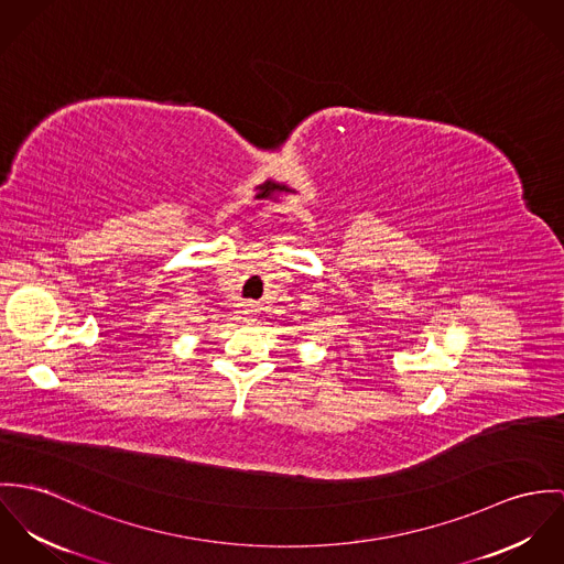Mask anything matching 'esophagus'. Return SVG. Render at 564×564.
I'll return each instance as SVG.
<instances>
[{
    "mask_svg": "<svg viewBox=\"0 0 564 564\" xmlns=\"http://www.w3.org/2000/svg\"><path fill=\"white\" fill-rule=\"evenodd\" d=\"M252 312H254V307H252L251 303L240 305V313H242V315H252Z\"/></svg>",
    "mask_w": 564,
    "mask_h": 564,
    "instance_id": "esophagus-1",
    "label": "esophagus"
}]
</instances>
